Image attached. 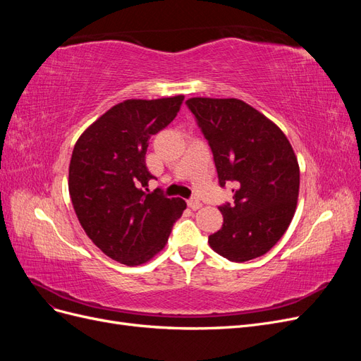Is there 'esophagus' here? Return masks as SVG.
<instances>
[{
    "instance_id": "esophagus-1",
    "label": "esophagus",
    "mask_w": 361,
    "mask_h": 361,
    "mask_svg": "<svg viewBox=\"0 0 361 361\" xmlns=\"http://www.w3.org/2000/svg\"><path fill=\"white\" fill-rule=\"evenodd\" d=\"M187 203H188V206L191 207L192 211H197V209H200V207H202V202L199 199H195V197L190 199Z\"/></svg>"
}]
</instances>
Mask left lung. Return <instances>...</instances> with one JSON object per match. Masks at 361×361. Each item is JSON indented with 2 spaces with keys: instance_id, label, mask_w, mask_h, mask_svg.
<instances>
[{
  "instance_id": "1",
  "label": "left lung",
  "mask_w": 361,
  "mask_h": 361,
  "mask_svg": "<svg viewBox=\"0 0 361 361\" xmlns=\"http://www.w3.org/2000/svg\"><path fill=\"white\" fill-rule=\"evenodd\" d=\"M187 106L209 143L221 187L233 204L218 207L223 226L207 243L232 262L265 255L285 235L297 207L300 167L286 135L239 99L191 97Z\"/></svg>"
}]
</instances>
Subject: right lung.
Wrapping results in <instances>:
<instances>
[{"instance_id":"right-lung-1","label":"right lung","mask_w":361,"mask_h":361,"mask_svg":"<svg viewBox=\"0 0 361 361\" xmlns=\"http://www.w3.org/2000/svg\"><path fill=\"white\" fill-rule=\"evenodd\" d=\"M183 96L128 99L114 105L76 141L69 194L80 224L113 260L137 267L166 247L185 200L149 191L146 167L152 135L176 117Z\"/></svg>"}]
</instances>
